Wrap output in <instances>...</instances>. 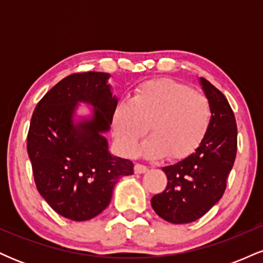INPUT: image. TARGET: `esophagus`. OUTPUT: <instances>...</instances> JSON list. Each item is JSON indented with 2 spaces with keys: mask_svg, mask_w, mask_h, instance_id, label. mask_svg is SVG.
<instances>
[{
  "mask_svg": "<svg viewBox=\"0 0 263 263\" xmlns=\"http://www.w3.org/2000/svg\"><path fill=\"white\" fill-rule=\"evenodd\" d=\"M147 171H148V168H147L146 165L140 164V163H136V164H135V173H137V174L146 173Z\"/></svg>",
  "mask_w": 263,
  "mask_h": 263,
  "instance_id": "obj_1",
  "label": "esophagus"
}]
</instances>
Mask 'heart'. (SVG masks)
Returning <instances> with one entry per match:
<instances>
[{
  "label": "heart",
  "mask_w": 263,
  "mask_h": 263,
  "mask_svg": "<svg viewBox=\"0 0 263 263\" xmlns=\"http://www.w3.org/2000/svg\"><path fill=\"white\" fill-rule=\"evenodd\" d=\"M211 120L206 98L189 86L170 79L151 80L135 90L131 100H122L112 114V129L120 148L134 155L138 141L152 135L138 148L147 158L178 161L200 146Z\"/></svg>",
  "instance_id": "b5f03b06"
}]
</instances>
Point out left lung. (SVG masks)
Listing matches in <instances>:
<instances>
[{"label": "left lung", "mask_w": 263, "mask_h": 263, "mask_svg": "<svg viewBox=\"0 0 263 263\" xmlns=\"http://www.w3.org/2000/svg\"><path fill=\"white\" fill-rule=\"evenodd\" d=\"M199 84L211 108L209 129L192 155L162 168L167 186L151 199L157 215L172 224L195 221L218 203L236 157V120L228 99L204 78Z\"/></svg>", "instance_id": "8db88e82"}]
</instances>
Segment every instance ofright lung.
Listing matches in <instances>:
<instances>
[{"mask_svg": "<svg viewBox=\"0 0 263 263\" xmlns=\"http://www.w3.org/2000/svg\"><path fill=\"white\" fill-rule=\"evenodd\" d=\"M107 73L69 75L34 108L27 152L39 194L54 211L74 221L98 216L110 204L117 180L134 174V163L110 152L117 105ZM85 103L89 114H79Z\"/></svg>", "mask_w": 263, "mask_h": 263, "instance_id": "right-lung-1", "label": "right lung"}]
</instances>
